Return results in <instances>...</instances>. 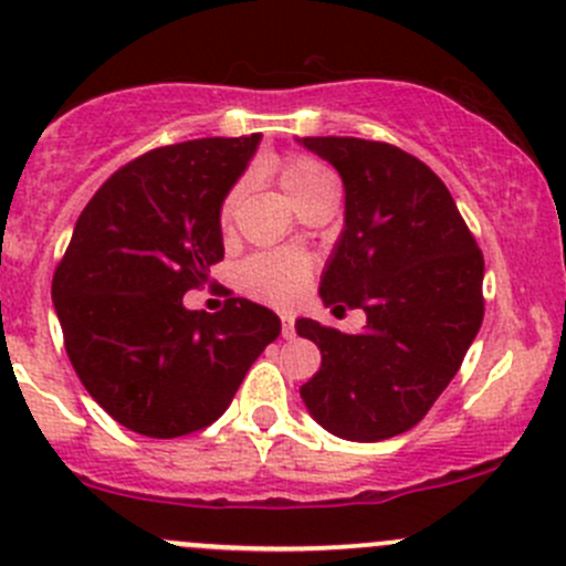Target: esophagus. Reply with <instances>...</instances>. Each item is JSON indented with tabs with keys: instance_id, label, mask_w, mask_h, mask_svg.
Listing matches in <instances>:
<instances>
[{
	"instance_id": "obj_1",
	"label": "esophagus",
	"mask_w": 566,
	"mask_h": 566,
	"mask_svg": "<svg viewBox=\"0 0 566 566\" xmlns=\"http://www.w3.org/2000/svg\"><path fill=\"white\" fill-rule=\"evenodd\" d=\"M282 336H284V339H293V336H295V319L290 315L282 317Z\"/></svg>"
}]
</instances>
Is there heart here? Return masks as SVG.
I'll list each match as a JSON object with an SVG mask.
<instances>
[{"label":"heart","mask_w":566,"mask_h":566,"mask_svg":"<svg viewBox=\"0 0 566 566\" xmlns=\"http://www.w3.org/2000/svg\"><path fill=\"white\" fill-rule=\"evenodd\" d=\"M279 180L287 188L290 197L301 205L310 193H315L325 182L334 180V175L315 158L290 153V156L279 161ZM241 193L243 182L230 188L219 210L221 224H230ZM310 279L312 260L306 254H298V251H260V254H251L241 265V273H238V282H241V287L247 290L251 298L268 301V304L276 306L295 304L304 295Z\"/></svg>","instance_id":"b5f03b06"}]
</instances>
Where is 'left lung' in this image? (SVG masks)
<instances>
[{
    "label": "left lung",
    "mask_w": 566,
    "mask_h": 566,
    "mask_svg": "<svg viewBox=\"0 0 566 566\" xmlns=\"http://www.w3.org/2000/svg\"><path fill=\"white\" fill-rule=\"evenodd\" d=\"M301 142L345 182V232L319 295L334 312H367L358 334L295 323L323 356L301 397L334 436L386 441L419 424L458 375L484 317V256L424 161L356 136Z\"/></svg>",
    "instance_id": "1"
}]
</instances>
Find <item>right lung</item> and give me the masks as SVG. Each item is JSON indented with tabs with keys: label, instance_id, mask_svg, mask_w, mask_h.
Segmentation results:
<instances>
[{
	"label": "right lung",
	"instance_id": "right-lung-1",
	"mask_svg": "<svg viewBox=\"0 0 566 566\" xmlns=\"http://www.w3.org/2000/svg\"><path fill=\"white\" fill-rule=\"evenodd\" d=\"M260 134L156 147L119 167L82 210L51 279L65 350L90 397L128 430L180 438L213 424L265 345L271 310L182 295L224 260L219 210Z\"/></svg>",
	"mask_w": 566,
	"mask_h": 566
}]
</instances>
